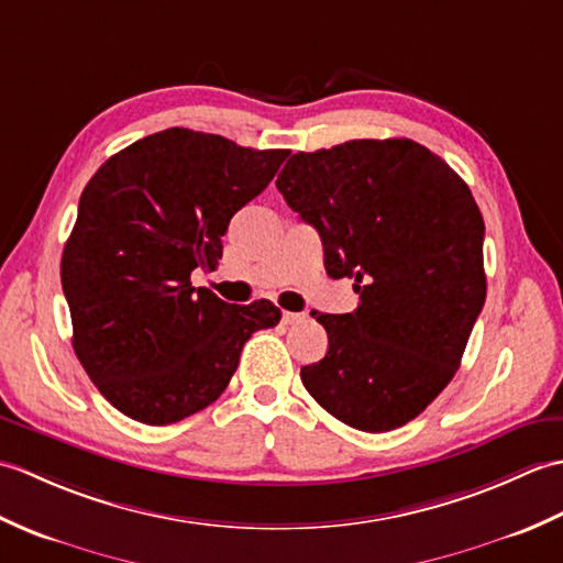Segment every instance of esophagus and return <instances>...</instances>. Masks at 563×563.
I'll return each instance as SVG.
<instances>
[{
    "label": "esophagus",
    "mask_w": 563,
    "mask_h": 563,
    "mask_svg": "<svg viewBox=\"0 0 563 563\" xmlns=\"http://www.w3.org/2000/svg\"><path fill=\"white\" fill-rule=\"evenodd\" d=\"M305 319H307L305 312H283V324H300Z\"/></svg>",
    "instance_id": "34e87169"
}]
</instances>
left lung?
I'll list each match as a JSON object with an SVG mask.
<instances>
[{"mask_svg":"<svg viewBox=\"0 0 563 563\" xmlns=\"http://www.w3.org/2000/svg\"><path fill=\"white\" fill-rule=\"evenodd\" d=\"M314 227L331 278H353L351 314H317L329 351L300 369L345 426L385 433L450 385L486 300L484 218L470 186L413 140L297 152L275 181Z\"/></svg>","mask_w":563,"mask_h":563,"instance_id":"8db88e82","label":"left lung"}]
</instances>
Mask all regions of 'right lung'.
Segmentation results:
<instances>
[{
    "instance_id": "add662e5",
    "label": "right lung",
    "mask_w": 563,
    "mask_h": 563,
    "mask_svg": "<svg viewBox=\"0 0 563 563\" xmlns=\"http://www.w3.org/2000/svg\"><path fill=\"white\" fill-rule=\"evenodd\" d=\"M288 154L169 128L113 154L81 190L59 266L71 345L133 421L169 426L206 409L251 333L280 321L273 302L230 305L190 273L218 266L234 212Z\"/></svg>"
}]
</instances>
